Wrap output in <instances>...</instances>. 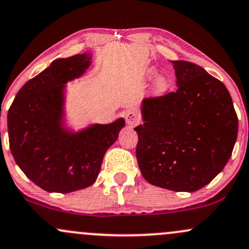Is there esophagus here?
Wrapping results in <instances>:
<instances>
[{
  "label": "esophagus",
  "instance_id": "34e87169",
  "mask_svg": "<svg viewBox=\"0 0 249 249\" xmlns=\"http://www.w3.org/2000/svg\"><path fill=\"white\" fill-rule=\"evenodd\" d=\"M139 114L137 112L130 110L127 111L126 113H125V120H126L127 125H130V126H135V125H137L139 123Z\"/></svg>",
  "mask_w": 249,
  "mask_h": 249
}]
</instances>
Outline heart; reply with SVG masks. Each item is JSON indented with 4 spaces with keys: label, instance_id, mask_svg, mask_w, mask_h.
Wrapping results in <instances>:
<instances>
[{
    "label": "heart",
    "instance_id": "1",
    "mask_svg": "<svg viewBox=\"0 0 249 249\" xmlns=\"http://www.w3.org/2000/svg\"><path fill=\"white\" fill-rule=\"evenodd\" d=\"M170 87V80L165 76H158L155 80V89L160 93H163Z\"/></svg>",
    "mask_w": 249,
    "mask_h": 249
}]
</instances>
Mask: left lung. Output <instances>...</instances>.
<instances>
[{"instance_id":"8db88e82","label":"left lung","mask_w":249,"mask_h":249,"mask_svg":"<svg viewBox=\"0 0 249 249\" xmlns=\"http://www.w3.org/2000/svg\"><path fill=\"white\" fill-rule=\"evenodd\" d=\"M171 62L177 91L143 100L136 157L150 184L191 193L225 168L239 122L223 83L193 62Z\"/></svg>"}]
</instances>
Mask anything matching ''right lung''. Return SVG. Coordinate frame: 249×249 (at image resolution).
<instances>
[{"label": "right lung", "instance_id": "right-lung-1", "mask_svg": "<svg viewBox=\"0 0 249 249\" xmlns=\"http://www.w3.org/2000/svg\"><path fill=\"white\" fill-rule=\"evenodd\" d=\"M91 54L58 59L27 81L8 111L9 146L24 175L48 193L66 194L95 182L105 152L117 141L125 120L94 124L80 132L62 126L64 89L84 74Z\"/></svg>", "mask_w": 249, "mask_h": 249}]
</instances>
